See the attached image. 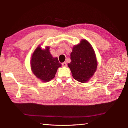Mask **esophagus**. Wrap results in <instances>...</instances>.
Wrapping results in <instances>:
<instances>
[{"label":"esophagus","instance_id":"34e87169","mask_svg":"<svg viewBox=\"0 0 128 128\" xmlns=\"http://www.w3.org/2000/svg\"><path fill=\"white\" fill-rule=\"evenodd\" d=\"M62 67H67V64L66 62H63L62 64Z\"/></svg>","mask_w":128,"mask_h":128}]
</instances>
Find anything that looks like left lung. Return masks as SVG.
<instances>
[{
  "label": "left lung",
  "instance_id": "1",
  "mask_svg": "<svg viewBox=\"0 0 128 128\" xmlns=\"http://www.w3.org/2000/svg\"><path fill=\"white\" fill-rule=\"evenodd\" d=\"M71 62L68 64L73 78L81 83H86L94 75L97 67L96 54L90 42L81 40L73 47L70 54Z\"/></svg>",
  "mask_w": 128,
  "mask_h": 128
}]
</instances>
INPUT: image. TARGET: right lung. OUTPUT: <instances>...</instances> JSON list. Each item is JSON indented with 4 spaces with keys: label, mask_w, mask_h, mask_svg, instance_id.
<instances>
[{
    "label": "right lung",
    "mask_w": 128,
    "mask_h": 128,
    "mask_svg": "<svg viewBox=\"0 0 128 128\" xmlns=\"http://www.w3.org/2000/svg\"><path fill=\"white\" fill-rule=\"evenodd\" d=\"M49 47L42 50L38 46L32 54L31 68L34 74L42 82H48L55 77L58 68L61 66L57 58H53Z\"/></svg>",
    "instance_id": "obj_1"
}]
</instances>
